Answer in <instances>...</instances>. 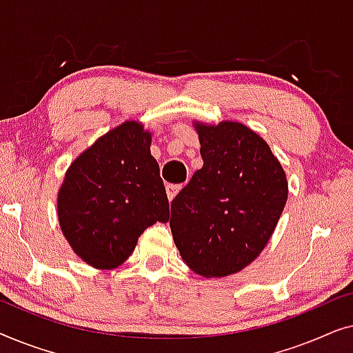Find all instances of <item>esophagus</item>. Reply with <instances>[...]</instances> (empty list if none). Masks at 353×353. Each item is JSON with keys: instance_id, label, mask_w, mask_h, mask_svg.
Wrapping results in <instances>:
<instances>
[{"instance_id": "1", "label": "esophagus", "mask_w": 353, "mask_h": 353, "mask_svg": "<svg viewBox=\"0 0 353 353\" xmlns=\"http://www.w3.org/2000/svg\"><path fill=\"white\" fill-rule=\"evenodd\" d=\"M181 190V185H167V197L168 201H173V197L178 194V191Z\"/></svg>"}]
</instances>
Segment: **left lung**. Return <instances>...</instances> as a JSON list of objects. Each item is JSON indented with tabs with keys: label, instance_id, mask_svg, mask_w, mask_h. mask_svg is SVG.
I'll use <instances>...</instances> for the list:
<instances>
[{
	"label": "left lung",
	"instance_id": "8db88e82",
	"mask_svg": "<svg viewBox=\"0 0 353 353\" xmlns=\"http://www.w3.org/2000/svg\"><path fill=\"white\" fill-rule=\"evenodd\" d=\"M204 165L172 202L170 230L188 267L205 278L238 273L259 257L288 201L281 163L238 122H196Z\"/></svg>",
	"mask_w": 353,
	"mask_h": 353
}]
</instances>
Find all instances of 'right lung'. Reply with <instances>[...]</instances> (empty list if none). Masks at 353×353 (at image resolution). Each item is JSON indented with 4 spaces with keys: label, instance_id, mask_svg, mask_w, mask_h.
<instances>
[{
    "label": "right lung",
    "instance_id": "right-lung-1",
    "mask_svg": "<svg viewBox=\"0 0 353 353\" xmlns=\"http://www.w3.org/2000/svg\"><path fill=\"white\" fill-rule=\"evenodd\" d=\"M57 216L83 262L99 270L122 265L143 231L170 216L151 133L128 120L96 139L70 163L57 194Z\"/></svg>",
    "mask_w": 353,
    "mask_h": 353
}]
</instances>
